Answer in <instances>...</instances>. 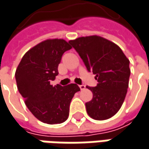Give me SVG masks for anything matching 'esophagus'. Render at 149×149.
<instances>
[{
    "instance_id": "1",
    "label": "esophagus",
    "mask_w": 149,
    "mask_h": 149,
    "mask_svg": "<svg viewBox=\"0 0 149 149\" xmlns=\"http://www.w3.org/2000/svg\"><path fill=\"white\" fill-rule=\"evenodd\" d=\"M79 87L81 90H84L85 88H86V86H85V85H80Z\"/></svg>"
}]
</instances>
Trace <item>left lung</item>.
Returning <instances> with one entry per match:
<instances>
[{
    "label": "left lung",
    "mask_w": 149,
    "mask_h": 149,
    "mask_svg": "<svg viewBox=\"0 0 149 149\" xmlns=\"http://www.w3.org/2000/svg\"><path fill=\"white\" fill-rule=\"evenodd\" d=\"M68 43L98 81L95 87L86 86L93 94L92 100L86 103L87 114L96 120L110 119L119 111L125 98L130 60L118 45L100 36L81 37Z\"/></svg>",
    "instance_id": "1"
}]
</instances>
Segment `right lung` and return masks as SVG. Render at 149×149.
<instances>
[{"label":"right lung","mask_w":149,"mask_h":149,"mask_svg":"<svg viewBox=\"0 0 149 149\" xmlns=\"http://www.w3.org/2000/svg\"><path fill=\"white\" fill-rule=\"evenodd\" d=\"M71 49L64 39H47L24 55L15 72L17 88L25 105L45 124L55 125L67 120L71 100L80 91L73 83L66 86L50 84L58 74L63 54Z\"/></svg>","instance_id":"obj_1"}]
</instances>
